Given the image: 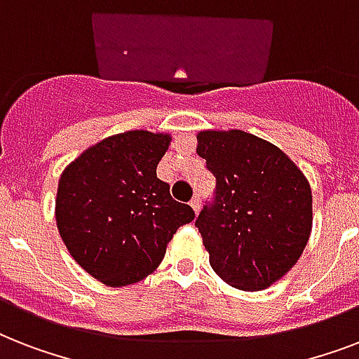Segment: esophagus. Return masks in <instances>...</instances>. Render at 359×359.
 Listing matches in <instances>:
<instances>
[{
	"mask_svg": "<svg viewBox=\"0 0 359 359\" xmlns=\"http://www.w3.org/2000/svg\"><path fill=\"white\" fill-rule=\"evenodd\" d=\"M190 207L194 208V212H196V214L199 212V208H201V197H199V196L194 197V199L190 201Z\"/></svg>",
	"mask_w": 359,
	"mask_h": 359,
	"instance_id": "1",
	"label": "esophagus"
}]
</instances>
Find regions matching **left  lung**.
Segmentation results:
<instances>
[{
    "mask_svg": "<svg viewBox=\"0 0 359 359\" xmlns=\"http://www.w3.org/2000/svg\"><path fill=\"white\" fill-rule=\"evenodd\" d=\"M197 154L216 177L214 203L196 222L210 266L235 289H268L294 266L311 235L306 175L279 147L244 130H203Z\"/></svg>",
    "mask_w": 359,
    "mask_h": 359,
    "instance_id": "1",
    "label": "left lung"
}]
</instances>
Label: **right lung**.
<instances>
[{"instance_id":"1","label":"right lung","mask_w":359,"mask_h":359,"mask_svg":"<svg viewBox=\"0 0 359 359\" xmlns=\"http://www.w3.org/2000/svg\"><path fill=\"white\" fill-rule=\"evenodd\" d=\"M171 135L130 130L83 151L61 173L55 222L78 264L108 287L152 273L180 225L196 218L175 201L156 165Z\"/></svg>"}]
</instances>
